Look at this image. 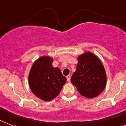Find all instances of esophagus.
Listing matches in <instances>:
<instances>
[{
  "label": "esophagus",
  "instance_id": "obj_1",
  "mask_svg": "<svg viewBox=\"0 0 126 126\" xmlns=\"http://www.w3.org/2000/svg\"><path fill=\"white\" fill-rule=\"evenodd\" d=\"M70 78H71L70 75H67V76H66V79H67L68 82L70 81Z\"/></svg>",
  "mask_w": 126,
  "mask_h": 126
}]
</instances>
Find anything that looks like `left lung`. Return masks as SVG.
<instances>
[{
	"instance_id": "1",
	"label": "left lung",
	"mask_w": 126,
	"mask_h": 126,
	"mask_svg": "<svg viewBox=\"0 0 126 126\" xmlns=\"http://www.w3.org/2000/svg\"><path fill=\"white\" fill-rule=\"evenodd\" d=\"M71 82L80 94L87 98H95L104 90L107 74L103 64L98 57L86 52L78 57L76 71Z\"/></svg>"
}]
</instances>
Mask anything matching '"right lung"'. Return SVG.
<instances>
[{"mask_svg":"<svg viewBox=\"0 0 126 126\" xmlns=\"http://www.w3.org/2000/svg\"><path fill=\"white\" fill-rule=\"evenodd\" d=\"M52 62L53 59L47 56L40 57L33 63L28 75L32 91L44 101L56 98L66 82L60 68L53 67Z\"/></svg>","mask_w":126,"mask_h":126,"instance_id":"1","label":"right lung"}]
</instances>
